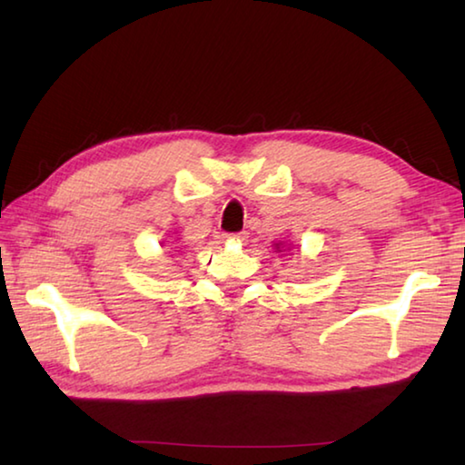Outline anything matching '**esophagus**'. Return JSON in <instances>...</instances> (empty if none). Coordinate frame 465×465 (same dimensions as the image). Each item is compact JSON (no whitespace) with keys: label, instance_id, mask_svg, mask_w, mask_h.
Listing matches in <instances>:
<instances>
[{"label":"esophagus","instance_id":"34e87169","mask_svg":"<svg viewBox=\"0 0 465 465\" xmlns=\"http://www.w3.org/2000/svg\"><path fill=\"white\" fill-rule=\"evenodd\" d=\"M225 238H230V240H238V242H243V240H246V232H242V233H225Z\"/></svg>","mask_w":465,"mask_h":465}]
</instances>
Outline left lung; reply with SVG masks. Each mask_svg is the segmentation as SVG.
Returning <instances> with one entry per match:
<instances>
[{
  "label": "left lung",
  "instance_id": "left-lung-1",
  "mask_svg": "<svg viewBox=\"0 0 465 465\" xmlns=\"http://www.w3.org/2000/svg\"><path fill=\"white\" fill-rule=\"evenodd\" d=\"M277 248H279V243H277Z\"/></svg>",
  "mask_w": 465,
  "mask_h": 465
}]
</instances>
